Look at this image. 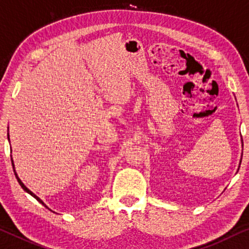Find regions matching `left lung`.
Segmentation results:
<instances>
[{
  "label": "left lung",
  "instance_id": "left-lung-1",
  "mask_svg": "<svg viewBox=\"0 0 249 249\" xmlns=\"http://www.w3.org/2000/svg\"><path fill=\"white\" fill-rule=\"evenodd\" d=\"M241 145H243V139H241ZM240 163H241V160H240Z\"/></svg>",
  "mask_w": 249,
  "mask_h": 249
}]
</instances>
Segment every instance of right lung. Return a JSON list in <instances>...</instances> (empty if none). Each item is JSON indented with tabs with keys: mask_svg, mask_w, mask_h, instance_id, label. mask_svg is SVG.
I'll use <instances>...</instances> for the list:
<instances>
[{
	"mask_svg": "<svg viewBox=\"0 0 249 249\" xmlns=\"http://www.w3.org/2000/svg\"><path fill=\"white\" fill-rule=\"evenodd\" d=\"M8 140L10 141V138H9V127H8ZM11 163H12L13 172H15V175H16V178H17V181H18V183H19V184H20V187H21L22 189H24V191H25V192H27V194H29V195H31V196H32V197H34V198H35V199H36V200H37L39 204H42V205H43V206H44V207H46V208H48V210H50V208H49L48 206H46V205L44 204V201H43V200L41 199V198H39V197H37V196H36V195L34 194V192H33V191H31V190H29V189H28L27 187H26V185H25L24 183H22V181L20 180V178H19V177H18V174H17V172H16L15 163H13V159H12V157H11ZM50 211H51V210H50Z\"/></svg>",
	"mask_w": 249,
	"mask_h": 249,
	"instance_id": "obj_1",
	"label": "right lung"
}]
</instances>
